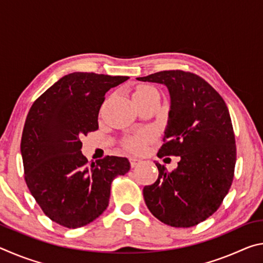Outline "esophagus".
Returning a JSON list of instances; mask_svg holds the SVG:
<instances>
[{
    "label": "esophagus",
    "mask_w": 263,
    "mask_h": 263,
    "mask_svg": "<svg viewBox=\"0 0 263 263\" xmlns=\"http://www.w3.org/2000/svg\"><path fill=\"white\" fill-rule=\"evenodd\" d=\"M130 163H131V167H137L138 164L141 163V160L140 159H137V158H130Z\"/></svg>",
    "instance_id": "34e87169"
}]
</instances>
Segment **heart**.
<instances>
[{
	"label": "heart",
	"mask_w": 263,
	"mask_h": 263,
	"mask_svg": "<svg viewBox=\"0 0 263 263\" xmlns=\"http://www.w3.org/2000/svg\"><path fill=\"white\" fill-rule=\"evenodd\" d=\"M149 92H158V91L152 87L144 86V87L138 88L133 95H145V94H149ZM146 140H147V137L146 136L137 137V138H135V139L128 141V148L133 151V152H140V151L144 148Z\"/></svg>",
	"instance_id": "1"
}]
</instances>
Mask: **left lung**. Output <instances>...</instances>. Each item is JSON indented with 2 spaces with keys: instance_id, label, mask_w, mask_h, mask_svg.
I'll return each instance as SVG.
<instances>
[{
  "instance_id": "1",
  "label": "left lung",
  "mask_w": 263,
  "mask_h": 263,
  "mask_svg": "<svg viewBox=\"0 0 263 263\" xmlns=\"http://www.w3.org/2000/svg\"><path fill=\"white\" fill-rule=\"evenodd\" d=\"M137 80L167 87L171 106L158 155L181 158L172 173L155 163L159 176L144 186L145 203L164 224L191 228L217 211L232 184L237 152L229 109L193 73L163 70Z\"/></svg>"
}]
</instances>
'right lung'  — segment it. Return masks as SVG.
Instances as JSON below:
<instances>
[{
  "label": "right lung",
  "mask_w": 263,
  "mask_h": 263,
  "mask_svg": "<svg viewBox=\"0 0 263 263\" xmlns=\"http://www.w3.org/2000/svg\"><path fill=\"white\" fill-rule=\"evenodd\" d=\"M128 77L75 72L35 100L21 141L26 185L44 213L68 229L95 220L109 204L111 182L130 171L126 158L88 163L83 135L99 128L105 92Z\"/></svg>",
  "instance_id": "add662e5"
}]
</instances>
